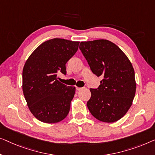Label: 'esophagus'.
<instances>
[{
    "label": "esophagus",
    "instance_id": "esophagus-1",
    "mask_svg": "<svg viewBox=\"0 0 155 155\" xmlns=\"http://www.w3.org/2000/svg\"><path fill=\"white\" fill-rule=\"evenodd\" d=\"M83 88H79V87H77V91H81V90H82Z\"/></svg>",
    "mask_w": 155,
    "mask_h": 155
}]
</instances>
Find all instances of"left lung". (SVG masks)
<instances>
[{"instance_id": "8db88e82", "label": "left lung", "mask_w": 155, "mask_h": 155, "mask_svg": "<svg viewBox=\"0 0 155 155\" xmlns=\"http://www.w3.org/2000/svg\"><path fill=\"white\" fill-rule=\"evenodd\" d=\"M79 48L93 73L102 78L98 88L90 89L89 111L100 121L119 120L132 105L136 94L131 62L117 45L105 39L82 41Z\"/></svg>"}]
</instances>
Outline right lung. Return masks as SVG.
Wrapping results in <instances>:
<instances>
[{"label": "right lung", "instance_id": "right-lung-1", "mask_svg": "<svg viewBox=\"0 0 155 155\" xmlns=\"http://www.w3.org/2000/svg\"><path fill=\"white\" fill-rule=\"evenodd\" d=\"M78 41L64 38L46 41L34 50L22 71V90L28 107L38 120L58 123L67 116L76 88L59 81L66 74V63L77 53Z\"/></svg>", "mask_w": 155, "mask_h": 155}]
</instances>
